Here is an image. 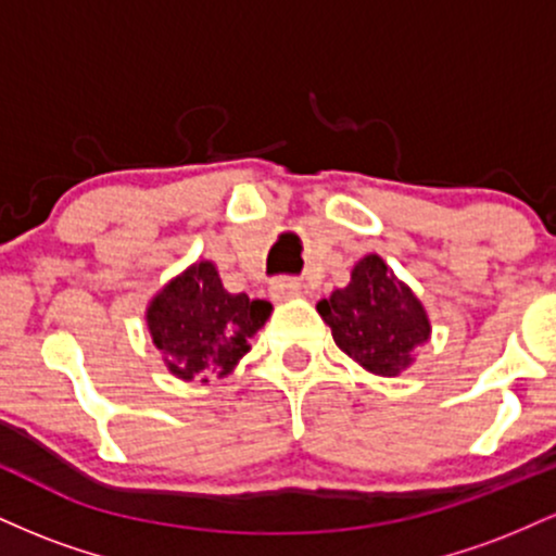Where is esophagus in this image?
<instances>
[{
    "instance_id": "34e87169",
    "label": "esophagus",
    "mask_w": 556,
    "mask_h": 556,
    "mask_svg": "<svg viewBox=\"0 0 556 556\" xmlns=\"http://www.w3.org/2000/svg\"><path fill=\"white\" fill-rule=\"evenodd\" d=\"M303 292V285L295 277H279L271 282V298L274 300H290Z\"/></svg>"
}]
</instances>
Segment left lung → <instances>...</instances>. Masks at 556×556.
I'll return each instance as SVG.
<instances>
[{"label": "left lung", "mask_w": 556, "mask_h": 556, "mask_svg": "<svg viewBox=\"0 0 556 556\" xmlns=\"http://www.w3.org/2000/svg\"><path fill=\"white\" fill-rule=\"evenodd\" d=\"M340 350L363 368L397 376L413 363V350L429 340L424 305L379 256H366L353 269L344 290L318 303Z\"/></svg>", "instance_id": "left-lung-1"}]
</instances>
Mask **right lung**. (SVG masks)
I'll return each mask as SVG.
<instances>
[{
  "label": "right lung",
  "mask_w": 556,
  "mask_h": 556,
  "mask_svg": "<svg viewBox=\"0 0 556 556\" xmlns=\"http://www.w3.org/2000/svg\"><path fill=\"white\" fill-rule=\"evenodd\" d=\"M269 314L271 303L232 295L212 261H201L151 300L146 321L172 374L206 381L232 371Z\"/></svg>",
  "instance_id": "1"
}]
</instances>
